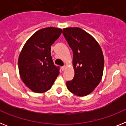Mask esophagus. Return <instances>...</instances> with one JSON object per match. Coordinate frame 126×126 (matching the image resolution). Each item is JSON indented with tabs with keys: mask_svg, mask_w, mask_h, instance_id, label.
<instances>
[{
	"mask_svg": "<svg viewBox=\"0 0 126 126\" xmlns=\"http://www.w3.org/2000/svg\"><path fill=\"white\" fill-rule=\"evenodd\" d=\"M65 69H66V67H65V65H64V66H62V67H61V69H62V71H64Z\"/></svg>",
	"mask_w": 126,
	"mask_h": 126,
	"instance_id": "34e87169",
	"label": "esophagus"
}]
</instances>
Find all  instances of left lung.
I'll return each instance as SVG.
<instances>
[{"label": "left lung", "instance_id": "8db88e82", "mask_svg": "<svg viewBox=\"0 0 126 126\" xmlns=\"http://www.w3.org/2000/svg\"><path fill=\"white\" fill-rule=\"evenodd\" d=\"M62 34L73 53L74 76L73 80L67 81V87L77 96H86L102 79L104 59L101 47L90 34L79 28H66Z\"/></svg>", "mask_w": 126, "mask_h": 126}]
</instances>
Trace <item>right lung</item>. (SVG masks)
Segmentation results:
<instances>
[{
    "instance_id": "1",
    "label": "right lung",
    "mask_w": 126,
    "mask_h": 126,
    "mask_svg": "<svg viewBox=\"0 0 126 126\" xmlns=\"http://www.w3.org/2000/svg\"><path fill=\"white\" fill-rule=\"evenodd\" d=\"M61 33V29L54 27L41 29L29 38L20 53V76L33 92L41 93L50 90L59 74L60 67L53 64L50 50Z\"/></svg>"
}]
</instances>
